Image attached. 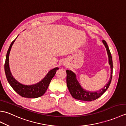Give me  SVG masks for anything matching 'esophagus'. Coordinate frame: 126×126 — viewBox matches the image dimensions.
I'll use <instances>...</instances> for the list:
<instances>
[{"instance_id":"1","label":"esophagus","mask_w":126,"mask_h":126,"mask_svg":"<svg viewBox=\"0 0 126 126\" xmlns=\"http://www.w3.org/2000/svg\"><path fill=\"white\" fill-rule=\"evenodd\" d=\"M63 64H64V63H63Z\"/></svg>"}]
</instances>
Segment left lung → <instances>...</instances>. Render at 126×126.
Here are the masks:
<instances>
[{"instance_id":"obj_1","label":"left lung","mask_w":126,"mask_h":126,"mask_svg":"<svg viewBox=\"0 0 126 126\" xmlns=\"http://www.w3.org/2000/svg\"><path fill=\"white\" fill-rule=\"evenodd\" d=\"M102 43L106 48L108 56L109 64L110 66L111 72L109 81L102 89L97 91H95V92H90V91L85 90L81 87V84H79V83L76 79V74L73 71L70 70H66V84H67L68 88L71 96L76 100L84 101H92L95 100L98 97H100L102 95H103V94L108 89L109 87L112 79V74H113V60H112V57L110 50H109L106 42L103 40Z\"/></svg>"}]
</instances>
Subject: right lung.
<instances>
[{
	"label": "right lung",
	"instance_id": "obj_1",
	"mask_svg": "<svg viewBox=\"0 0 126 126\" xmlns=\"http://www.w3.org/2000/svg\"><path fill=\"white\" fill-rule=\"evenodd\" d=\"M18 36L17 37V38ZM16 38L13 41L8 49L5 63V73L7 81L15 92L23 97L26 98H37L41 97L46 92L52 79L58 69V67L50 70L44 78L37 83L32 85H25L21 83L13 77L10 71L9 66V56L12 45L15 42Z\"/></svg>",
	"mask_w": 126,
	"mask_h": 126
}]
</instances>
